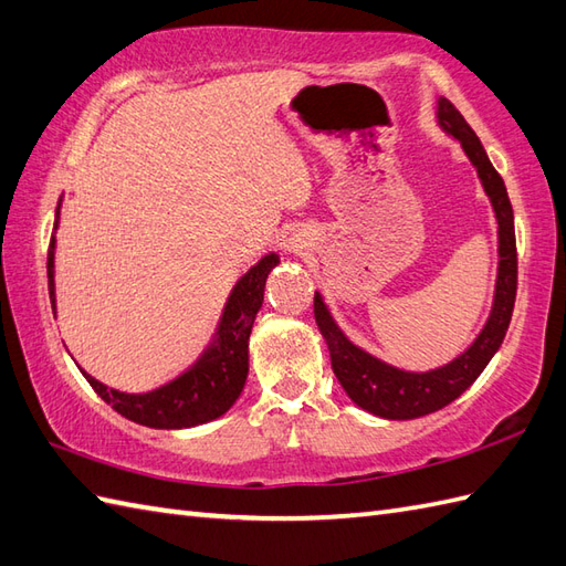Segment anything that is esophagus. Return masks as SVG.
<instances>
[{
	"mask_svg": "<svg viewBox=\"0 0 566 566\" xmlns=\"http://www.w3.org/2000/svg\"><path fill=\"white\" fill-rule=\"evenodd\" d=\"M293 249H297V247H295V244H293Z\"/></svg>",
	"mask_w": 566,
	"mask_h": 566,
	"instance_id": "obj_1",
	"label": "esophagus"
}]
</instances>
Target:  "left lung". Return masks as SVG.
Returning a JSON list of instances; mask_svg holds the SVG:
<instances>
[{"mask_svg":"<svg viewBox=\"0 0 566 566\" xmlns=\"http://www.w3.org/2000/svg\"><path fill=\"white\" fill-rule=\"evenodd\" d=\"M436 125L462 147L464 157L470 159L476 179L484 188V196L492 203L496 220L499 263L494 300L480 334L472 338V344L462 354L443 363V366L431 370H407L350 342L348 334L334 319L329 305L324 303L322 293H315V319L324 344L329 348L336 380L342 382L344 392L354 405L375 413V417L392 421L419 419L443 409L480 378L486 363L494 358L501 342H504L513 303H516V230H513V208L504 179L489 161L480 137L474 135L460 116V111L446 96L436 98Z\"/></svg>","mask_w":566,"mask_h":566,"instance_id":"1","label":"left lung"}]
</instances>
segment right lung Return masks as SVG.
I'll return each instance as SVG.
<instances>
[{"instance_id":"add662e5","label":"right lung","mask_w":566,"mask_h":566,"mask_svg":"<svg viewBox=\"0 0 566 566\" xmlns=\"http://www.w3.org/2000/svg\"><path fill=\"white\" fill-rule=\"evenodd\" d=\"M60 208L62 198L55 210V228L48 249V291L55 315V234L60 228ZM279 263V254L269 251L237 279L228 300H224L210 344L177 378L149 389V392H120V389L98 382L90 373L82 370L86 382L120 417L149 426V429H191V426L222 417L244 389L249 373V334L263 305V287H266L269 273Z\"/></svg>"}]
</instances>
